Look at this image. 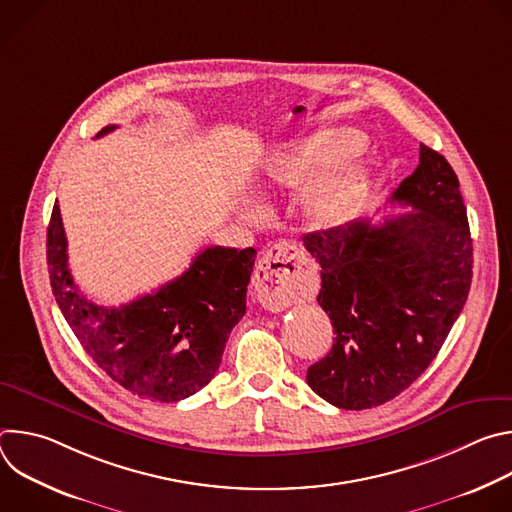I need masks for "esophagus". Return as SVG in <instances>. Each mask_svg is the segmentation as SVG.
Masks as SVG:
<instances>
[{"label": "esophagus", "instance_id": "1", "mask_svg": "<svg viewBox=\"0 0 512 512\" xmlns=\"http://www.w3.org/2000/svg\"><path fill=\"white\" fill-rule=\"evenodd\" d=\"M304 253L291 243L271 247L257 263L253 285L263 308L281 312L306 296L310 285Z\"/></svg>", "mask_w": 512, "mask_h": 512}]
</instances>
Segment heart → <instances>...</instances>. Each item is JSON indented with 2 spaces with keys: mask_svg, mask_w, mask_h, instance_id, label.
I'll list each match as a JSON object with an SVG mask.
<instances>
[{
  "mask_svg": "<svg viewBox=\"0 0 512 512\" xmlns=\"http://www.w3.org/2000/svg\"><path fill=\"white\" fill-rule=\"evenodd\" d=\"M358 143L360 139L354 131H318L283 145L269 160V182L285 190H300L306 185L300 198L306 221L314 227L340 225L367 188L364 170L346 158ZM249 212L259 216L261 208L253 204Z\"/></svg>",
  "mask_w": 512,
  "mask_h": 512,
  "instance_id": "b5f03b06",
  "label": "heart"
}]
</instances>
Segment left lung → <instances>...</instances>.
<instances>
[{"instance_id": "1", "label": "left lung", "mask_w": 512, "mask_h": 512, "mask_svg": "<svg viewBox=\"0 0 512 512\" xmlns=\"http://www.w3.org/2000/svg\"><path fill=\"white\" fill-rule=\"evenodd\" d=\"M413 212L304 237L320 263L318 304L334 326L308 385L340 409L395 399L427 367L458 320L472 281V237L460 182L421 143L419 166L389 198Z\"/></svg>"}]
</instances>
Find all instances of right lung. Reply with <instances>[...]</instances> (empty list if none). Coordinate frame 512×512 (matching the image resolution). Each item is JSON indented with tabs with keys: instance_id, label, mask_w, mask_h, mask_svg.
Listing matches in <instances>:
<instances>
[{
	"instance_id": "obj_1",
	"label": "right lung",
	"mask_w": 512,
	"mask_h": 512,
	"mask_svg": "<svg viewBox=\"0 0 512 512\" xmlns=\"http://www.w3.org/2000/svg\"><path fill=\"white\" fill-rule=\"evenodd\" d=\"M115 127H103L97 137ZM46 249L52 294L64 320L117 385L143 399L174 403L210 383L231 330L247 310L253 247H208L156 294L119 308L89 302L72 281L58 204Z\"/></svg>"
}]
</instances>
